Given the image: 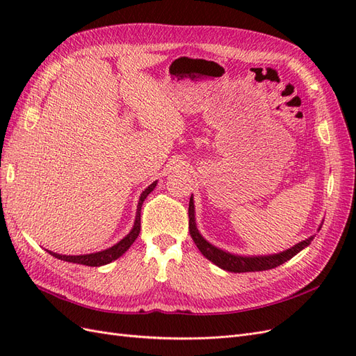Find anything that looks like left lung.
Segmentation results:
<instances>
[{
    "label": "left lung",
    "instance_id": "8db88e82",
    "mask_svg": "<svg viewBox=\"0 0 356 356\" xmlns=\"http://www.w3.org/2000/svg\"><path fill=\"white\" fill-rule=\"evenodd\" d=\"M188 230L193 241H195L196 246L199 248V251L207 257L209 261L224 268V270L234 272V273L261 272V270H268V268H275L288 261L289 258H293L296 254H298L301 250H303V248H306L312 242V239H314V238H309L281 254L267 255V257H241V255L229 254L218 250V248H215L200 236L195 222V204H193V197H190V204H188Z\"/></svg>",
    "mask_w": 356,
    "mask_h": 356
}]
</instances>
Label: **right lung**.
Returning a JSON list of instances; mask_svg holds the SVG:
<instances>
[{"instance_id": "add662e5", "label": "right lung", "mask_w": 356, "mask_h": 356, "mask_svg": "<svg viewBox=\"0 0 356 356\" xmlns=\"http://www.w3.org/2000/svg\"><path fill=\"white\" fill-rule=\"evenodd\" d=\"M157 182L154 181L153 184H149L144 191L141 197H139V203H138V209H136V220H135V225L134 229L131 230L124 239H122L118 243H115L114 246L108 248V250L101 251V252H95V254H86V255H59L55 254L51 251H47L50 255L59 258V260L63 261H68V263H75V264H84V266H104V264H108L114 260H117L118 257L123 255L131 245L135 242V239L138 238L139 232H141V208H143V203L145 200V197L149 195L154 190Z\"/></svg>"}]
</instances>
